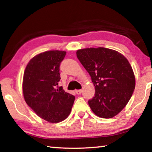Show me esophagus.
Listing matches in <instances>:
<instances>
[{
    "mask_svg": "<svg viewBox=\"0 0 152 152\" xmlns=\"http://www.w3.org/2000/svg\"><path fill=\"white\" fill-rule=\"evenodd\" d=\"M82 92V89H80V90H76V93L77 94H80Z\"/></svg>",
    "mask_w": 152,
    "mask_h": 152,
    "instance_id": "obj_1",
    "label": "esophagus"
}]
</instances>
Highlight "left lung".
I'll use <instances>...</instances> for the list:
<instances>
[{
	"label": "left lung",
	"instance_id": "8db88e82",
	"mask_svg": "<svg viewBox=\"0 0 152 152\" xmlns=\"http://www.w3.org/2000/svg\"><path fill=\"white\" fill-rule=\"evenodd\" d=\"M76 56L95 88L94 96L88 101L91 109L101 118L115 117L124 109L135 89L129 62L121 53L104 48L79 50Z\"/></svg>",
	"mask_w": 152,
	"mask_h": 152
}]
</instances>
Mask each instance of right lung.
<instances>
[{
    "instance_id": "add662e5",
    "label": "right lung",
    "mask_w": 152,
    "mask_h": 152,
    "mask_svg": "<svg viewBox=\"0 0 152 152\" xmlns=\"http://www.w3.org/2000/svg\"><path fill=\"white\" fill-rule=\"evenodd\" d=\"M66 51H48L33 57L25 68L23 92L25 102L47 121H62L70 115L75 96L58 87L60 66Z\"/></svg>"
}]
</instances>
